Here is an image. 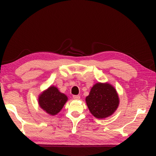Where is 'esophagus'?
Returning a JSON list of instances; mask_svg holds the SVG:
<instances>
[{"label":"esophagus","mask_w":156,"mask_h":156,"mask_svg":"<svg viewBox=\"0 0 156 156\" xmlns=\"http://www.w3.org/2000/svg\"><path fill=\"white\" fill-rule=\"evenodd\" d=\"M73 98L75 100H79L80 98V96H73Z\"/></svg>","instance_id":"esophagus-1"}]
</instances>
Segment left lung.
Masks as SVG:
<instances>
[{"label": "left lung", "mask_w": 156, "mask_h": 156, "mask_svg": "<svg viewBox=\"0 0 156 156\" xmlns=\"http://www.w3.org/2000/svg\"><path fill=\"white\" fill-rule=\"evenodd\" d=\"M85 100L91 114L99 119L112 115L119 105L117 91L109 83L94 84Z\"/></svg>", "instance_id": "8db88e82"}]
</instances>
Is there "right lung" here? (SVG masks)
Wrapping results in <instances>:
<instances>
[{
	"label": "right lung",
	"mask_w": 156,
	"mask_h": 156,
	"mask_svg": "<svg viewBox=\"0 0 156 156\" xmlns=\"http://www.w3.org/2000/svg\"><path fill=\"white\" fill-rule=\"evenodd\" d=\"M67 100V96L60 92L56 87L51 86L39 96L38 104L48 114L54 115L60 112Z\"/></svg>",
	"instance_id": "right-lung-1"
}]
</instances>
